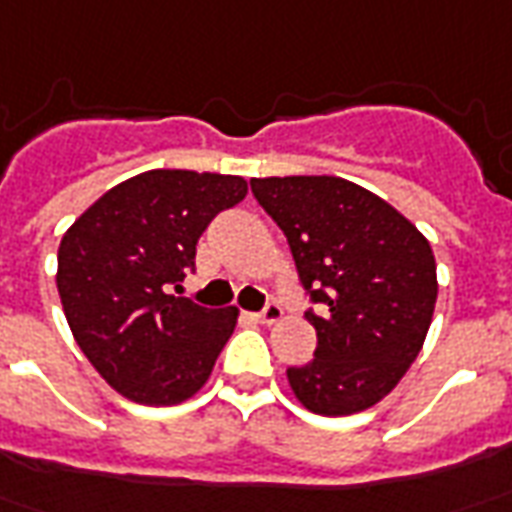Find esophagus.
Wrapping results in <instances>:
<instances>
[{"label": "esophagus", "mask_w": 512, "mask_h": 512, "mask_svg": "<svg viewBox=\"0 0 512 512\" xmlns=\"http://www.w3.org/2000/svg\"><path fill=\"white\" fill-rule=\"evenodd\" d=\"M252 318L260 321V324H277V321H282V307L277 302H271V305H266V310H260Z\"/></svg>", "instance_id": "esophagus-1"}]
</instances>
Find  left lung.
Wrapping results in <instances>:
<instances>
[{
    "mask_svg": "<svg viewBox=\"0 0 512 512\" xmlns=\"http://www.w3.org/2000/svg\"><path fill=\"white\" fill-rule=\"evenodd\" d=\"M252 194L285 232L316 357L288 368L293 396L318 416L377 405L416 360L438 299L430 241L385 199L341 177H255Z\"/></svg>",
    "mask_w": 512,
    "mask_h": 512,
    "instance_id": "obj_1",
    "label": "left lung"
}]
</instances>
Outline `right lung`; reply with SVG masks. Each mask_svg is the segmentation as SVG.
<instances>
[{"label":"right lung","instance_id":"obj_1","mask_svg":"<svg viewBox=\"0 0 512 512\" xmlns=\"http://www.w3.org/2000/svg\"><path fill=\"white\" fill-rule=\"evenodd\" d=\"M246 191L235 174L152 169L99 196L63 235L57 293L71 335L130 402L180 405L210 380L238 307H199L169 288L194 268L213 216Z\"/></svg>","mask_w":512,"mask_h":512}]
</instances>
